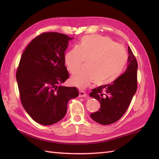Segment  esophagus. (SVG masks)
I'll return each mask as SVG.
<instances>
[{
    "label": "esophagus",
    "instance_id": "1",
    "mask_svg": "<svg viewBox=\"0 0 159 159\" xmlns=\"http://www.w3.org/2000/svg\"><path fill=\"white\" fill-rule=\"evenodd\" d=\"M87 97V95L86 93L83 90H80L79 91V98H86Z\"/></svg>",
    "mask_w": 159,
    "mask_h": 159
}]
</instances>
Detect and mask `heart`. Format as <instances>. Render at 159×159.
<instances>
[{
    "label": "heart",
    "mask_w": 159,
    "mask_h": 159,
    "mask_svg": "<svg viewBox=\"0 0 159 159\" xmlns=\"http://www.w3.org/2000/svg\"><path fill=\"white\" fill-rule=\"evenodd\" d=\"M128 52L122 45L108 37L94 34L85 36L78 46L65 55L64 61L71 74H75L85 61V67L72 77V82L79 88L90 83L97 85L110 84L116 80L125 69Z\"/></svg>",
    "instance_id": "heart-1"
}]
</instances>
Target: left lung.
<instances>
[{
    "label": "left lung",
    "mask_w": 159,
    "mask_h": 159,
    "mask_svg": "<svg viewBox=\"0 0 159 159\" xmlns=\"http://www.w3.org/2000/svg\"><path fill=\"white\" fill-rule=\"evenodd\" d=\"M128 67L124 74L111 84L94 88L90 96L100 102L99 111L90 114L92 119L102 125L116 122L128 109L138 88V61L128 46Z\"/></svg>",
    "instance_id": "obj_1"
}]
</instances>
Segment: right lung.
<instances>
[{"label":"right lung","mask_w":159,"mask_h":159,"mask_svg":"<svg viewBox=\"0 0 159 159\" xmlns=\"http://www.w3.org/2000/svg\"><path fill=\"white\" fill-rule=\"evenodd\" d=\"M71 39L64 34L45 32L21 55L16 73L20 100L32 119L41 125L60 121L69 101L79 96L77 88L61 85L69 77L64 52Z\"/></svg>","instance_id":"right-lung-1"}]
</instances>
